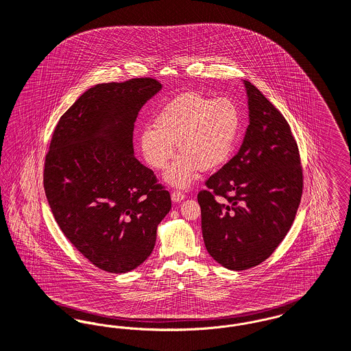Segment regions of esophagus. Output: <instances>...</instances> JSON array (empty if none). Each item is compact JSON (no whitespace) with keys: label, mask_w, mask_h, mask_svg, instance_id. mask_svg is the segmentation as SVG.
Returning a JSON list of instances; mask_svg holds the SVG:
<instances>
[{"label":"esophagus","mask_w":351,"mask_h":351,"mask_svg":"<svg viewBox=\"0 0 351 351\" xmlns=\"http://www.w3.org/2000/svg\"><path fill=\"white\" fill-rule=\"evenodd\" d=\"M184 197H186V195H184L183 192H180V191H173V192L171 193V199H172V202H175V203L182 202Z\"/></svg>","instance_id":"34e87169"}]
</instances>
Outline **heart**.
Wrapping results in <instances>:
<instances>
[{
	"mask_svg": "<svg viewBox=\"0 0 351 351\" xmlns=\"http://www.w3.org/2000/svg\"><path fill=\"white\" fill-rule=\"evenodd\" d=\"M241 130V114L229 98L209 99L195 93L178 97L155 117L154 128L142 130L139 141L145 162L165 169L175 155L182 154L165 173V180L188 186L200 169L212 171L232 156Z\"/></svg>",
	"mask_w": 351,
	"mask_h": 351,
	"instance_id": "heart-1",
	"label": "heart"
}]
</instances>
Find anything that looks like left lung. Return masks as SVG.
<instances>
[{"label": "left lung", "instance_id": "1", "mask_svg": "<svg viewBox=\"0 0 351 351\" xmlns=\"http://www.w3.org/2000/svg\"><path fill=\"white\" fill-rule=\"evenodd\" d=\"M249 125L234 156L197 193L208 253L224 268H253L277 249L301 202L298 145L282 114L244 81Z\"/></svg>", "mask_w": 351, "mask_h": 351}]
</instances>
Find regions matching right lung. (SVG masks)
I'll use <instances>...</instances> for the list:
<instances>
[{"instance_id": "1", "label": "right lung", "mask_w": 351, "mask_h": 351, "mask_svg": "<svg viewBox=\"0 0 351 351\" xmlns=\"http://www.w3.org/2000/svg\"><path fill=\"white\" fill-rule=\"evenodd\" d=\"M162 84L154 78L97 84L57 124L43 186L57 224L95 267L125 273L152 253L171 196L134 156L138 112Z\"/></svg>"}]
</instances>
